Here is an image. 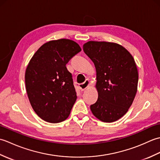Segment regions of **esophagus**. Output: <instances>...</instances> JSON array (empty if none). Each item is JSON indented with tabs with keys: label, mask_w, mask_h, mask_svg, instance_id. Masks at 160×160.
Segmentation results:
<instances>
[{
	"label": "esophagus",
	"mask_w": 160,
	"mask_h": 160,
	"mask_svg": "<svg viewBox=\"0 0 160 160\" xmlns=\"http://www.w3.org/2000/svg\"><path fill=\"white\" fill-rule=\"evenodd\" d=\"M89 84H90L89 80H86L85 82H84L78 84V87H79L81 91H84L86 89H87L88 87H89Z\"/></svg>",
	"instance_id": "34e87169"
}]
</instances>
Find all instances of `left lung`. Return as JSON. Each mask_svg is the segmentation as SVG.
Returning <instances> with one entry per match:
<instances>
[{"label": "left lung", "instance_id": "1", "mask_svg": "<svg viewBox=\"0 0 160 160\" xmlns=\"http://www.w3.org/2000/svg\"><path fill=\"white\" fill-rule=\"evenodd\" d=\"M83 50L96 69L98 98L91 111L104 122L116 121L127 113L137 93L138 71L134 58L114 42L89 41Z\"/></svg>", "mask_w": 160, "mask_h": 160}]
</instances>
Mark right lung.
<instances>
[{"label":"right lung","instance_id":"1","mask_svg":"<svg viewBox=\"0 0 160 160\" xmlns=\"http://www.w3.org/2000/svg\"><path fill=\"white\" fill-rule=\"evenodd\" d=\"M80 51L71 40H51L30 60L25 76L26 91L33 109L43 120L58 123L69 117L77 96L66 64Z\"/></svg>","mask_w":160,"mask_h":160}]
</instances>
